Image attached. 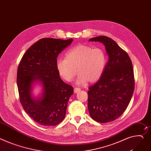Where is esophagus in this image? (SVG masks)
Returning a JSON list of instances; mask_svg holds the SVG:
<instances>
[{
    "label": "esophagus",
    "mask_w": 151,
    "mask_h": 151,
    "mask_svg": "<svg viewBox=\"0 0 151 151\" xmlns=\"http://www.w3.org/2000/svg\"><path fill=\"white\" fill-rule=\"evenodd\" d=\"M80 91V89L79 88H75L74 89V91L75 93H77V92H78V91Z\"/></svg>",
    "instance_id": "34e87169"
}]
</instances>
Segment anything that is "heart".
Masks as SVG:
<instances>
[{"instance_id":"b5f03b06","label":"heart","mask_w":151,"mask_h":151,"mask_svg":"<svg viewBox=\"0 0 151 151\" xmlns=\"http://www.w3.org/2000/svg\"><path fill=\"white\" fill-rule=\"evenodd\" d=\"M106 62V55L102 49L80 45L69 50L65 59L58 60L56 66L58 73L66 82H71L78 71V83H93L101 76Z\"/></svg>"}]
</instances>
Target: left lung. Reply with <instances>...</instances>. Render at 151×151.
<instances>
[{"instance_id": "obj_1", "label": "left lung", "mask_w": 151, "mask_h": 151, "mask_svg": "<svg viewBox=\"0 0 151 151\" xmlns=\"http://www.w3.org/2000/svg\"><path fill=\"white\" fill-rule=\"evenodd\" d=\"M89 40L103 43L109 55L100 78L88 91L91 117L105 123L117 119L128 106L135 86L134 69L127 52L112 39L99 36Z\"/></svg>"}]
</instances>
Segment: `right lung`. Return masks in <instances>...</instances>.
Here are the masks:
<instances>
[{
    "mask_svg": "<svg viewBox=\"0 0 151 151\" xmlns=\"http://www.w3.org/2000/svg\"><path fill=\"white\" fill-rule=\"evenodd\" d=\"M73 40L42 39L28 49L19 63L17 83L20 101L29 117L41 125L55 126L65 117L74 90L59 77L56 63L58 55ZM36 80L44 88L43 97L37 101L30 93L31 85Z\"/></svg>",
    "mask_w": 151,
    "mask_h": 151,
    "instance_id": "right-lung-1",
    "label": "right lung"
}]
</instances>
